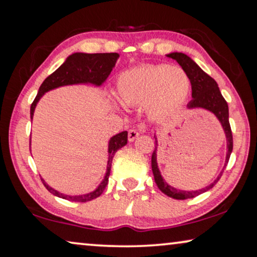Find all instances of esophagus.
<instances>
[{
	"mask_svg": "<svg viewBox=\"0 0 257 257\" xmlns=\"http://www.w3.org/2000/svg\"><path fill=\"white\" fill-rule=\"evenodd\" d=\"M139 136V131H137V130L132 128L128 131V142H135V140L138 138Z\"/></svg>",
	"mask_w": 257,
	"mask_h": 257,
	"instance_id": "1",
	"label": "esophagus"
}]
</instances>
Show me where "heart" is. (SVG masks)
<instances>
[{
	"label": "heart",
	"mask_w": 257,
	"mask_h": 257,
	"mask_svg": "<svg viewBox=\"0 0 257 257\" xmlns=\"http://www.w3.org/2000/svg\"><path fill=\"white\" fill-rule=\"evenodd\" d=\"M191 79L185 70L170 64H147L124 71L118 92L128 106L145 105L151 117L161 118L177 111L187 99Z\"/></svg>",
	"instance_id": "obj_1"
}]
</instances>
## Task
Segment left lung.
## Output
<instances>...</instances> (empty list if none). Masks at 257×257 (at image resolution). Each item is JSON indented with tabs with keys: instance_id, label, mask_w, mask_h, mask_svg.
<instances>
[{
	"instance_id": "left-lung-1",
	"label": "left lung",
	"mask_w": 257,
	"mask_h": 257,
	"mask_svg": "<svg viewBox=\"0 0 257 257\" xmlns=\"http://www.w3.org/2000/svg\"><path fill=\"white\" fill-rule=\"evenodd\" d=\"M167 57L173 58L179 63L182 70H185L187 73L189 79H191L192 85V98L193 99L189 101L187 107L188 108H203L207 110L215 115L219 119V121L222 125V128L226 135L227 139V154H226V161H224V166L221 171V173L217 175V178L214 180L212 184L207 186V187L199 189V191H181V189H177L172 187L164 180L161 177L159 167H158L157 163V151H158V140L156 137V149H154L152 153V171L154 175V181L164 194H166L170 198L177 199V200H185V199H192L195 198L202 193L208 191V189L213 188V186L220 180L221 175L223 173V170L226 168L228 160H229L230 153L233 151V135H231V130L229 125V112H228V104L224 100L222 94L220 92L217 83L214 80L212 77L203 71L196 63L193 61L191 57L187 55L182 54V52H172V54L166 55Z\"/></svg>"
}]
</instances>
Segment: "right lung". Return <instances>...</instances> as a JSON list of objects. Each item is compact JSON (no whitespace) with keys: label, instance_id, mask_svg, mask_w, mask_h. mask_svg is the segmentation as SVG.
<instances>
[{"label":"right lung","instance_id":"obj_1","mask_svg":"<svg viewBox=\"0 0 257 257\" xmlns=\"http://www.w3.org/2000/svg\"><path fill=\"white\" fill-rule=\"evenodd\" d=\"M119 58L117 52H110V54H83V52H76V54L70 55L66 61L52 72L50 76L47 77L42 85L40 86L38 93L35 100L30 106V118L33 119L35 108L38 100L42 96L48 91L54 90L56 87L64 86V85H73V84H93L96 86H100L105 80L107 79L112 69L114 68L115 62ZM127 144V132H120L118 135L112 137L108 142V159L106 166V173L103 181L98 185V187L94 191L87 193L83 195H65L63 193H59L52 187H50L43 179V185L51 194H54L58 198L69 200V201L75 202H86L96 199L104 192L110 177L112 159H113L115 152L121 147H124Z\"/></svg>","mask_w":257,"mask_h":257}]
</instances>
